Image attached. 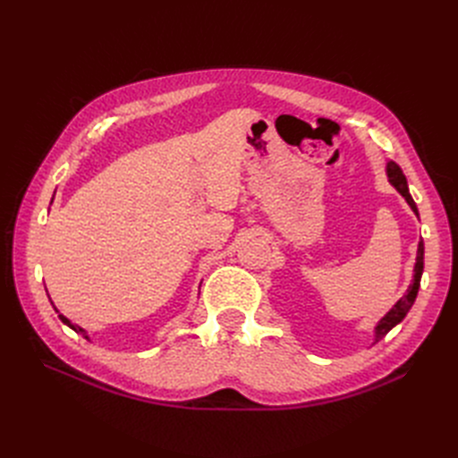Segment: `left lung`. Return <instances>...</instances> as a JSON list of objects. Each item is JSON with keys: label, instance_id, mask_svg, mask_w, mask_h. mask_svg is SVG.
<instances>
[{"label": "left lung", "instance_id": "obj_1", "mask_svg": "<svg viewBox=\"0 0 458 458\" xmlns=\"http://www.w3.org/2000/svg\"><path fill=\"white\" fill-rule=\"evenodd\" d=\"M386 172H387V179H390V183L399 191V195L407 200V204L412 208V212L419 216V208H417V204H414L411 192H409V187H407V177L403 175V172H401L399 165L395 162H387ZM422 271H424V242L420 241L419 242V252H417V263H414V276H412V283H411V286L407 290V294L401 298L395 303V306L380 318V323L377 325V338H374V340L380 342L395 325H399L401 321H403L405 315L412 308L414 300H417L419 288H420Z\"/></svg>", "mask_w": 458, "mask_h": 458}]
</instances>
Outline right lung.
<instances>
[{
  "label": "right lung",
  "instance_id": "1",
  "mask_svg": "<svg viewBox=\"0 0 458 458\" xmlns=\"http://www.w3.org/2000/svg\"><path fill=\"white\" fill-rule=\"evenodd\" d=\"M59 317H61V321H63V323H64V325H68V327H71V328H72V330H76V332H80V335H81V336H84V338H88V335H86V330H84V328H80V327H74V325H72V323H71V321H68V318H66V317H64V315H59Z\"/></svg>",
  "mask_w": 458,
  "mask_h": 458
}]
</instances>
